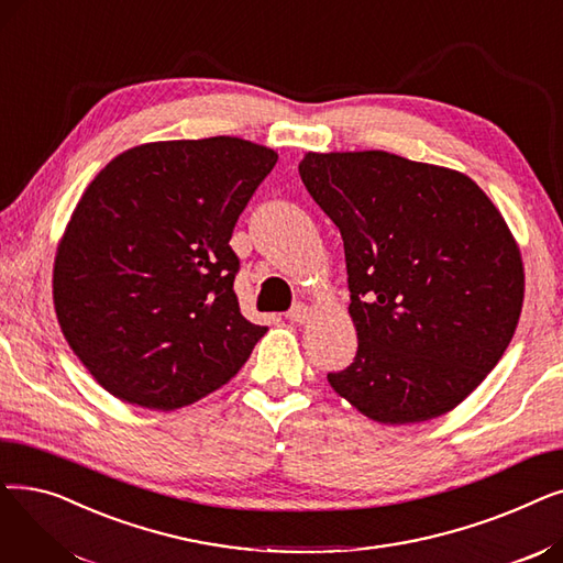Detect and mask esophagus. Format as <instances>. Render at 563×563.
Masks as SVG:
<instances>
[{
  "mask_svg": "<svg viewBox=\"0 0 563 563\" xmlns=\"http://www.w3.org/2000/svg\"><path fill=\"white\" fill-rule=\"evenodd\" d=\"M289 321H297V323H306L310 319V308L306 303H297L294 306L287 314H285Z\"/></svg>",
  "mask_w": 563,
  "mask_h": 563,
  "instance_id": "1",
  "label": "esophagus"
}]
</instances>
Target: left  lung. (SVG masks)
<instances>
[{
  "label": "left lung",
  "mask_w": 563,
  "mask_h": 563,
  "mask_svg": "<svg viewBox=\"0 0 563 563\" xmlns=\"http://www.w3.org/2000/svg\"><path fill=\"white\" fill-rule=\"evenodd\" d=\"M299 173L340 228L358 335L331 388L378 424L445 416L518 327L525 266L505 217L465 173L383 151L306 153Z\"/></svg>",
  "instance_id": "obj_1"
}]
</instances>
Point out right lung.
Here are the masks:
<instances>
[{
	"mask_svg": "<svg viewBox=\"0 0 563 563\" xmlns=\"http://www.w3.org/2000/svg\"><path fill=\"white\" fill-rule=\"evenodd\" d=\"M240 139L153 141L115 155L58 240L52 299L100 386L151 410L189 406L242 369L266 333L234 294L232 228L276 166Z\"/></svg>",
	"mask_w": 563,
	"mask_h": 563,
	"instance_id": "obj_1",
	"label": "right lung"
}]
</instances>
